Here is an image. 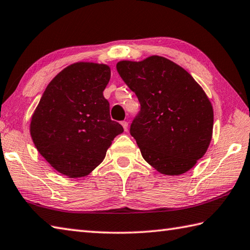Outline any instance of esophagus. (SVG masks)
<instances>
[{"mask_svg": "<svg viewBox=\"0 0 250 250\" xmlns=\"http://www.w3.org/2000/svg\"><path fill=\"white\" fill-rule=\"evenodd\" d=\"M121 125H122V126H124V129H125V131H128V122L126 121H122L121 122Z\"/></svg>", "mask_w": 250, "mask_h": 250, "instance_id": "esophagus-1", "label": "esophagus"}]
</instances>
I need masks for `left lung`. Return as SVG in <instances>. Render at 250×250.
<instances>
[{
    "instance_id": "left-lung-1",
    "label": "left lung",
    "mask_w": 250,
    "mask_h": 250,
    "mask_svg": "<svg viewBox=\"0 0 250 250\" xmlns=\"http://www.w3.org/2000/svg\"><path fill=\"white\" fill-rule=\"evenodd\" d=\"M122 80L141 104L130 126L143 158L160 173L193 168L212 136L213 109L189 73L161 56L117 63Z\"/></svg>"
}]
</instances>
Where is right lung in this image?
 Listing matches in <instances>:
<instances>
[{"label": "right lung", "mask_w": 250, "mask_h": 250, "mask_svg": "<svg viewBox=\"0 0 250 250\" xmlns=\"http://www.w3.org/2000/svg\"><path fill=\"white\" fill-rule=\"evenodd\" d=\"M110 79L104 63L76 62L48 83L34 110L30 134L34 145L58 172L69 178L89 174L124 132L110 119L103 91Z\"/></svg>", "instance_id": "add662e5"}]
</instances>
